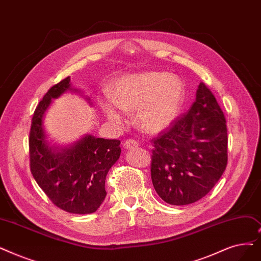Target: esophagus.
<instances>
[{"mask_svg": "<svg viewBox=\"0 0 261 261\" xmlns=\"http://www.w3.org/2000/svg\"><path fill=\"white\" fill-rule=\"evenodd\" d=\"M123 146H124V148H126V149H132V148H137V147L139 146V144L137 143V141H135V140L129 139V140L124 141Z\"/></svg>", "mask_w": 261, "mask_h": 261, "instance_id": "obj_1", "label": "esophagus"}]
</instances>
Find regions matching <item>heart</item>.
<instances>
[{
  "mask_svg": "<svg viewBox=\"0 0 261 261\" xmlns=\"http://www.w3.org/2000/svg\"><path fill=\"white\" fill-rule=\"evenodd\" d=\"M186 97L184 84L166 72L151 71L126 75L118 80L112 93L115 106L107 102L103 110L110 120L122 124L118 109L135 111V123L148 133H158L171 124L182 108Z\"/></svg>",
  "mask_w": 261,
  "mask_h": 261,
  "instance_id": "obj_1",
  "label": "heart"
}]
</instances>
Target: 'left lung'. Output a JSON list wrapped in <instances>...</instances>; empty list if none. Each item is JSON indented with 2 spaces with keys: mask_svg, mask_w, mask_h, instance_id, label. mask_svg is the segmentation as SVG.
Listing matches in <instances>:
<instances>
[{
  "mask_svg": "<svg viewBox=\"0 0 261 261\" xmlns=\"http://www.w3.org/2000/svg\"><path fill=\"white\" fill-rule=\"evenodd\" d=\"M151 143L152 185L169 205H189L206 196L227 166L226 119L203 83L199 84L191 109Z\"/></svg>",
  "mask_w": 261,
  "mask_h": 261,
  "instance_id": "1",
  "label": "left lung"
}]
</instances>
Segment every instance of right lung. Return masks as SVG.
I'll use <instances>...</instances> for the list:
<instances>
[{
	"instance_id": "right-lung-1",
	"label": "right lung",
	"mask_w": 261,
	"mask_h": 261,
	"mask_svg": "<svg viewBox=\"0 0 261 261\" xmlns=\"http://www.w3.org/2000/svg\"><path fill=\"white\" fill-rule=\"evenodd\" d=\"M70 88L67 76L53 85L32 118L29 147L31 173L54 205L69 213L95 212L107 196L106 177L120 155V141L86 135L68 148L55 150L46 143L42 119L53 98Z\"/></svg>"
}]
</instances>
